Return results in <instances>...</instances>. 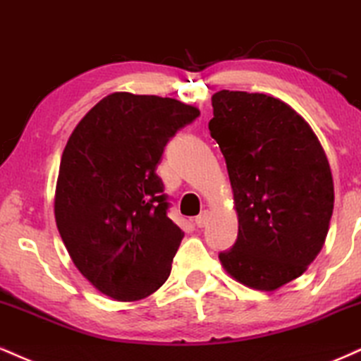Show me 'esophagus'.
<instances>
[{
	"mask_svg": "<svg viewBox=\"0 0 361 361\" xmlns=\"http://www.w3.org/2000/svg\"><path fill=\"white\" fill-rule=\"evenodd\" d=\"M207 223H209V213H207V211H202V213L194 219V224H196L197 228H204Z\"/></svg>",
	"mask_w": 361,
	"mask_h": 361,
	"instance_id": "obj_1",
	"label": "esophagus"
}]
</instances>
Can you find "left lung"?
I'll return each instance as SVG.
<instances>
[{"label":"left lung","instance_id":"obj_1","mask_svg":"<svg viewBox=\"0 0 361 361\" xmlns=\"http://www.w3.org/2000/svg\"><path fill=\"white\" fill-rule=\"evenodd\" d=\"M211 137L226 160L238 238L219 260L235 281L275 290L323 248L334 204L333 176L319 140L300 114L260 92L218 91Z\"/></svg>","mask_w":361,"mask_h":361}]
</instances>
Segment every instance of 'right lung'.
Here are the masks:
<instances>
[{
    "label": "right lung",
    "mask_w": 361,
    "mask_h": 361,
    "mask_svg": "<svg viewBox=\"0 0 361 361\" xmlns=\"http://www.w3.org/2000/svg\"><path fill=\"white\" fill-rule=\"evenodd\" d=\"M197 116L172 97L113 92L67 140L55 221L79 272L114 300L147 298L171 275L184 233L167 216L157 165L169 140Z\"/></svg>",
    "instance_id": "add662e5"
}]
</instances>
